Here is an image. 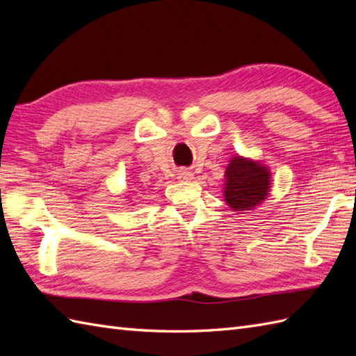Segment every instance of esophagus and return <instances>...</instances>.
I'll use <instances>...</instances> for the list:
<instances>
[{
	"mask_svg": "<svg viewBox=\"0 0 356 356\" xmlns=\"http://www.w3.org/2000/svg\"><path fill=\"white\" fill-rule=\"evenodd\" d=\"M178 179L179 181H191L193 179V174L186 169H182L178 172Z\"/></svg>",
	"mask_w": 356,
	"mask_h": 356,
	"instance_id": "34e87169",
	"label": "esophagus"
}]
</instances>
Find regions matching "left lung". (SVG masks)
<instances>
[{
	"label": "left lung",
	"mask_w": 356,
	"mask_h": 356,
	"mask_svg": "<svg viewBox=\"0 0 356 356\" xmlns=\"http://www.w3.org/2000/svg\"><path fill=\"white\" fill-rule=\"evenodd\" d=\"M224 177V199L233 211H251L268 196L270 170L261 161L236 154Z\"/></svg>",
	"instance_id": "obj_1"
}]
</instances>
